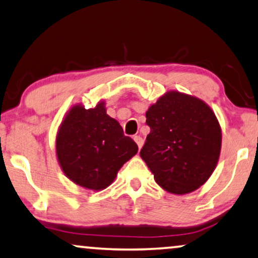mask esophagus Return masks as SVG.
Segmentation results:
<instances>
[{
  "mask_svg": "<svg viewBox=\"0 0 258 258\" xmlns=\"http://www.w3.org/2000/svg\"><path fill=\"white\" fill-rule=\"evenodd\" d=\"M133 139H135V142L137 143V145H138L139 150L142 149V146H143V144H144V140H143L142 137H140V136H135V137H133Z\"/></svg>",
  "mask_w": 258,
  "mask_h": 258,
  "instance_id": "obj_1",
  "label": "esophagus"
}]
</instances>
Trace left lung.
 <instances>
[{"label": "left lung", "instance_id": "left-lung-1", "mask_svg": "<svg viewBox=\"0 0 258 258\" xmlns=\"http://www.w3.org/2000/svg\"><path fill=\"white\" fill-rule=\"evenodd\" d=\"M146 123L151 131L140 157L161 187L184 195L209 179L219 158L222 133L205 102L169 92L149 108Z\"/></svg>", "mask_w": 258, "mask_h": 258}]
</instances>
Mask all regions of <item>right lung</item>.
Masks as SVG:
<instances>
[{
	"label": "right lung",
	"mask_w": 258,
	"mask_h": 258,
	"mask_svg": "<svg viewBox=\"0 0 258 258\" xmlns=\"http://www.w3.org/2000/svg\"><path fill=\"white\" fill-rule=\"evenodd\" d=\"M138 152L135 140L123 135L115 119L106 114L104 102L68 112L56 137V154L63 172L75 184L102 190L120 167Z\"/></svg>",
	"instance_id": "obj_1"
}]
</instances>
